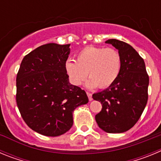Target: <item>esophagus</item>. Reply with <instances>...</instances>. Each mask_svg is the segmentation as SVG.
<instances>
[{"mask_svg":"<svg viewBox=\"0 0 161 161\" xmlns=\"http://www.w3.org/2000/svg\"><path fill=\"white\" fill-rule=\"evenodd\" d=\"M87 95H88V97H89V101L93 100V97H92V93H89V92H87Z\"/></svg>","mask_w":161,"mask_h":161,"instance_id":"esophagus-1","label":"esophagus"}]
</instances>
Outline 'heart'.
Wrapping results in <instances>:
<instances>
[{
	"instance_id": "1",
	"label": "heart",
	"mask_w": 161,
	"mask_h": 161,
	"mask_svg": "<svg viewBox=\"0 0 161 161\" xmlns=\"http://www.w3.org/2000/svg\"><path fill=\"white\" fill-rule=\"evenodd\" d=\"M121 67L122 59L117 50L88 46L77 52L76 61H66L65 71L72 85H82L89 75L88 87L106 89L119 77Z\"/></svg>"
}]
</instances>
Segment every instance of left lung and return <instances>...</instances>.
Segmentation results:
<instances>
[{
    "instance_id": "obj_1",
    "label": "left lung",
    "mask_w": 161,
    "mask_h": 161,
    "mask_svg": "<svg viewBox=\"0 0 161 161\" xmlns=\"http://www.w3.org/2000/svg\"><path fill=\"white\" fill-rule=\"evenodd\" d=\"M106 43L118 49L122 67L114 84L93 94L102 105L95 119L106 132L122 133L133 127L141 117L148 98L149 76L143 59L130 45L118 39H109Z\"/></svg>"
}]
</instances>
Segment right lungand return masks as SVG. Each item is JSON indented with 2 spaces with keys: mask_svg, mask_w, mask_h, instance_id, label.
<instances>
[{
  "mask_svg": "<svg viewBox=\"0 0 161 161\" xmlns=\"http://www.w3.org/2000/svg\"><path fill=\"white\" fill-rule=\"evenodd\" d=\"M69 46L47 43L22 59L17 74L16 102L30 128L46 136H59L73 124L72 113L88 103L85 91L68 81L65 63Z\"/></svg>",
  "mask_w": 161,
  "mask_h": 161,
  "instance_id": "1",
  "label": "right lung"
}]
</instances>
